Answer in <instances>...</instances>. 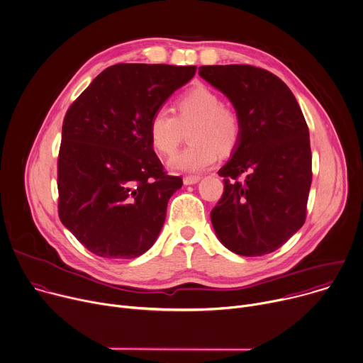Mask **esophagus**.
Here are the masks:
<instances>
[{"label": "esophagus", "instance_id": "1", "mask_svg": "<svg viewBox=\"0 0 363 363\" xmlns=\"http://www.w3.org/2000/svg\"><path fill=\"white\" fill-rule=\"evenodd\" d=\"M200 182V177L199 176H186L184 179H183V183L186 184V186H193V184H197Z\"/></svg>", "mask_w": 363, "mask_h": 363}]
</instances>
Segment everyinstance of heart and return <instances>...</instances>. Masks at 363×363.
<instances>
[{
    "label": "heart",
    "instance_id": "b5f03b06",
    "mask_svg": "<svg viewBox=\"0 0 363 363\" xmlns=\"http://www.w3.org/2000/svg\"><path fill=\"white\" fill-rule=\"evenodd\" d=\"M189 126L191 143L169 160L170 170L199 173L217 160L218 150L233 152L241 135L235 111L224 106L210 88L196 86L176 101L174 115L164 108L153 112L147 125L152 147L162 156L173 155Z\"/></svg>",
    "mask_w": 363,
    "mask_h": 363
}]
</instances>
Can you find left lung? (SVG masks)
<instances>
[{
    "mask_svg": "<svg viewBox=\"0 0 363 363\" xmlns=\"http://www.w3.org/2000/svg\"><path fill=\"white\" fill-rule=\"evenodd\" d=\"M199 75L224 94L241 135L218 170L224 193L211 224L230 251L259 257L278 250L305 223L312 180L309 132L289 88L250 65H207ZM246 174L244 182L236 177Z\"/></svg>",
    "mask_w": 363,
    "mask_h": 363,
    "instance_id": "obj_1",
    "label": "left lung"
}]
</instances>
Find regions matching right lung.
I'll return each mask as SVG.
<instances>
[{"label":"right lung","instance_id":"add662e5","mask_svg":"<svg viewBox=\"0 0 363 363\" xmlns=\"http://www.w3.org/2000/svg\"><path fill=\"white\" fill-rule=\"evenodd\" d=\"M196 67L118 64L68 109L58 157L60 218L91 252L135 258L157 240L183 186L156 156L147 125Z\"/></svg>","mask_w":363,"mask_h":363}]
</instances>
